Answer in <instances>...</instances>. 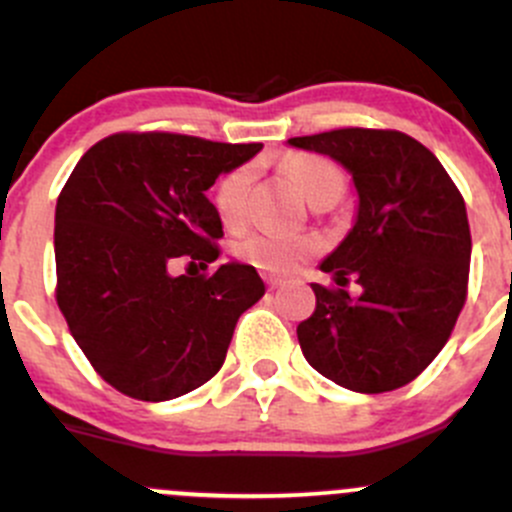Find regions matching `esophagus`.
<instances>
[{
	"label": "esophagus",
	"instance_id": "obj_1",
	"mask_svg": "<svg viewBox=\"0 0 512 512\" xmlns=\"http://www.w3.org/2000/svg\"><path fill=\"white\" fill-rule=\"evenodd\" d=\"M265 282H267V289H270V292H272V289H277V287L282 285V282L277 280V277H265Z\"/></svg>",
	"mask_w": 512,
	"mask_h": 512
}]
</instances>
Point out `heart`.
<instances>
[{"label": "heart", "instance_id": "1", "mask_svg": "<svg viewBox=\"0 0 512 512\" xmlns=\"http://www.w3.org/2000/svg\"><path fill=\"white\" fill-rule=\"evenodd\" d=\"M285 170L309 203L327 198V195H342L344 190L342 170L329 163L327 158L297 153V156H289L285 160ZM250 183L252 170L247 165H240V168L230 170L220 178L218 188H215V210H218L220 220L225 225L235 227L245 220ZM235 250L240 260L250 262L257 270L267 272V275L287 277L297 272L317 252V245L312 240H304V237H287L277 235V232H252L245 240L237 242Z\"/></svg>", "mask_w": 512, "mask_h": 512}]
</instances>
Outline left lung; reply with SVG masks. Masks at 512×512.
<instances>
[{"label": "left lung", "mask_w": 512, "mask_h": 512, "mask_svg": "<svg viewBox=\"0 0 512 512\" xmlns=\"http://www.w3.org/2000/svg\"><path fill=\"white\" fill-rule=\"evenodd\" d=\"M352 173V230L322 262L337 289L312 285L317 307L297 327L304 359L359 394L414 381L441 352L466 304L471 227L446 168L401 131L339 128L289 138ZM354 276L362 294L343 285Z\"/></svg>", "instance_id": "1"}]
</instances>
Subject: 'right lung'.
<instances>
[{"instance_id":"obj_1","label":"right lung","mask_w":512,"mask_h":512,"mask_svg":"<svg viewBox=\"0 0 512 512\" xmlns=\"http://www.w3.org/2000/svg\"><path fill=\"white\" fill-rule=\"evenodd\" d=\"M262 151L180 133H113L84 153L54 218L56 302L103 381L170 401L223 366L245 309L265 294L252 265L218 260L223 223L205 190Z\"/></svg>"}]
</instances>
